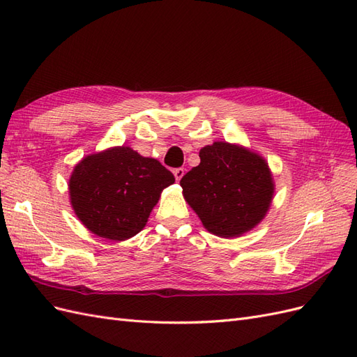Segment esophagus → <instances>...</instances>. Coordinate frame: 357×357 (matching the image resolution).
<instances>
[{
	"mask_svg": "<svg viewBox=\"0 0 357 357\" xmlns=\"http://www.w3.org/2000/svg\"><path fill=\"white\" fill-rule=\"evenodd\" d=\"M183 176H185V168H176L174 169V177H176L177 181H180Z\"/></svg>",
	"mask_w": 357,
	"mask_h": 357,
	"instance_id": "34e87169",
	"label": "esophagus"
}]
</instances>
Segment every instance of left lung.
I'll use <instances>...</instances> for the list:
<instances>
[{
	"label": "left lung",
	"mask_w": 357,
	"mask_h": 357,
	"mask_svg": "<svg viewBox=\"0 0 357 357\" xmlns=\"http://www.w3.org/2000/svg\"><path fill=\"white\" fill-rule=\"evenodd\" d=\"M199 158L201 164L186 172L180 185L205 229L226 238L255 228L265 218L274 193L266 162L222 142L202 147Z\"/></svg>",
	"instance_id": "8db88e82"
}]
</instances>
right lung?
I'll use <instances>...</instances> for the list:
<instances>
[{"label": "right lung", "mask_w": 357, "mask_h": 357, "mask_svg": "<svg viewBox=\"0 0 357 357\" xmlns=\"http://www.w3.org/2000/svg\"><path fill=\"white\" fill-rule=\"evenodd\" d=\"M176 181L159 160L113 147L75 165L71 205L80 222L102 238L123 241L142 231L160 192Z\"/></svg>", "instance_id": "right-lung-1"}]
</instances>
